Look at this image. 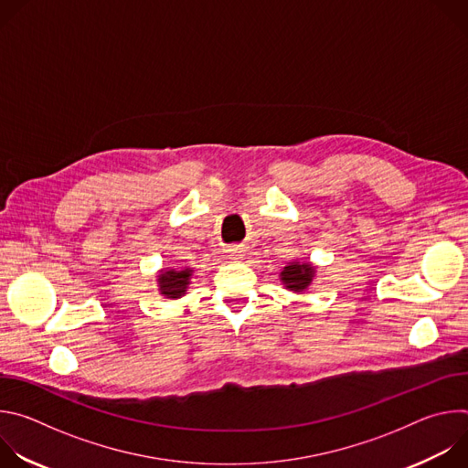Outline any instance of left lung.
I'll return each instance as SVG.
<instances>
[{
	"instance_id": "obj_1",
	"label": "left lung",
	"mask_w": 468,
	"mask_h": 468,
	"mask_svg": "<svg viewBox=\"0 0 468 468\" xmlns=\"http://www.w3.org/2000/svg\"><path fill=\"white\" fill-rule=\"evenodd\" d=\"M313 266L311 264H289L282 272V280L291 291H302L305 289L313 280Z\"/></svg>"
}]
</instances>
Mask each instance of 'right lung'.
Listing matches in <instances>:
<instances>
[{
    "instance_id": "right-lung-1",
    "label": "right lung",
    "mask_w": 468,
    "mask_h": 468,
    "mask_svg": "<svg viewBox=\"0 0 468 468\" xmlns=\"http://www.w3.org/2000/svg\"><path fill=\"white\" fill-rule=\"evenodd\" d=\"M188 269L185 271H170L159 276V285H161V292L168 298H179L185 294L186 285H188V278H190Z\"/></svg>"
}]
</instances>
